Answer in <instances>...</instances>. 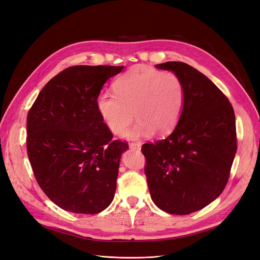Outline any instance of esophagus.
<instances>
[{
	"label": "esophagus",
	"instance_id": "1",
	"mask_svg": "<svg viewBox=\"0 0 260 260\" xmlns=\"http://www.w3.org/2000/svg\"><path fill=\"white\" fill-rule=\"evenodd\" d=\"M129 146H130L131 149H140L141 148V143H139V142H132V143L129 144Z\"/></svg>",
	"mask_w": 260,
	"mask_h": 260
}]
</instances>
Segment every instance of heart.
<instances>
[{
	"label": "heart",
	"mask_w": 260,
	"mask_h": 260,
	"mask_svg": "<svg viewBox=\"0 0 260 260\" xmlns=\"http://www.w3.org/2000/svg\"><path fill=\"white\" fill-rule=\"evenodd\" d=\"M113 88L115 94H100L96 108L114 135H122L133 117L138 122L125 135L130 139L154 132L164 136L175 129L185 102L184 83L177 74L138 65L118 77Z\"/></svg>",
	"instance_id": "1"
}]
</instances>
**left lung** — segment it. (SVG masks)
Returning a JSON list of instances; mask_svg holds the SVG:
<instances>
[{"label":"left lung","instance_id":"obj_1","mask_svg":"<svg viewBox=\"0 0 260 260\" xmlns=\"http://www.w3.org/2000/svg\"><path fill=\"white\" fill-rule=\"evenodd\" d=\"M156 68L181 78L185 102L171 135L141 148L147 185L157 207L188 215L215 201L228 183L238 148L234 111L218 86L194 67L167 61Z\"/></svg>","mask_w":260,"mask_h":260}]
</instances>
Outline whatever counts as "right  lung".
Segmentation results:
<instances>
[{
	"mask_svg": "<svg viewBox=\"0 0 260 260\" xmlns=\"http://www.w3.org/2000/svg\"><path fill=\"white\" fill-rule=\"evenodd\" d=\"M123 66L68 67L45 84L27 116V154L57 206L95 215L109 206L127 142L113 140L96 108L102 86Z\"/></svg>",
	"mask_w": 260,
	"mask_h": 260,
	"instance_id": "1",
	"label": "right lung"
}]
</instances>
